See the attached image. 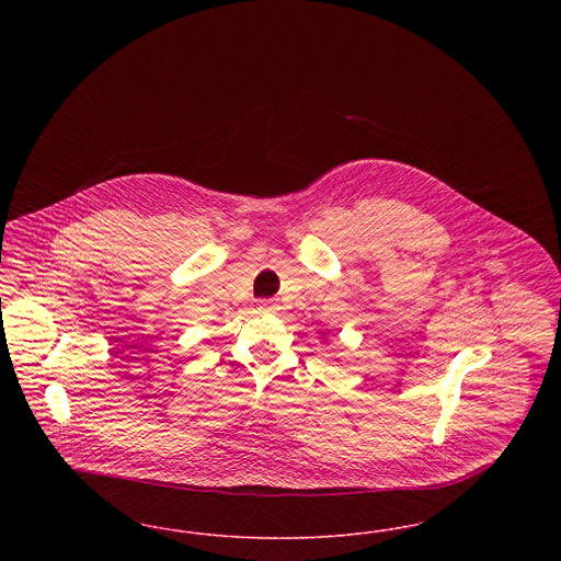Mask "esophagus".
<instances>
[{"label": "esophagus", "instance_id": "obj_1", "mask_svg": "<svg viewBox=\"0 0 561 561\" xmlns=\"http://www.w3.org/2000/svg\"><path fill=\"white\" fill-rule=\"evenodd\" d=\"M277 309H279V305L273 300H261V305H259V311H263V313H275Z\"/></svg>", "mask_w": 561, "mask_h": 561}]
</instances>
